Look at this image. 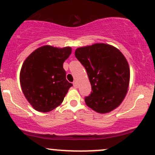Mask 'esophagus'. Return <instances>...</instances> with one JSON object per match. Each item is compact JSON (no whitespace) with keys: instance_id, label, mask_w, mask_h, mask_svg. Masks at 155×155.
<instances>
[{"instance_id":"obj_1","label":"esophagus","mask_w":155,"mask_h":155,"mask_svg":"<svg viewBox=\"0 0 155 155\" xmlns=\"http://www.w3.org/2000/svg\"><path fill=\"white\" fill-rule=\"evenodd\" d=\"M73 86H74V87H76V88H77L78 87V83L76 81H75V82H73Z\"/></svg>"}]
</instances>
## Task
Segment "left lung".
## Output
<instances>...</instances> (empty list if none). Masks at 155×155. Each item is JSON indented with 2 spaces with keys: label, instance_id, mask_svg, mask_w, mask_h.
<instances>
[{
  "label": "left lung",
  "instance_id": "left-lung-1",
  "mask_svg": "<svg viewBox=\"0 0 155 155\" xmlns=\"http://www.w3.org/2000/svg\"><path fill=\"white\" fill-rule=\"evenodd\" d=\"M76 58L85 67L92 91L85 104L95 112L108 113L119 107L127 93L130 67L126 58L115 46L94 43L77 48Z\"/></svg>",
  "mask_w": 155,
  "mask_h": 155
}]
</instances>
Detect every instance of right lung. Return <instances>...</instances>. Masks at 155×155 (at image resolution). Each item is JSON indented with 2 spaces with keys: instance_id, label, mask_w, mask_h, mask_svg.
I'll list each match as a JSON object with an SVG mask.
<instances>
[{
  "instance_id": "1",
  "label": "right lung",
  "mask_w": 155,
  "mask_h": 155,
  "mask_svg": "<svg viewBox=\"0 0 155 155\" xmlns=\"http://www.w3.org/2000/svg\"><path fill=\"white\" fill-rule=\"evenodd\" d=\"M72 52L70 46H46L34 50L25 59L19 75L25 97L35 110L48 112L60 106L69 88L63 64Z\"/></svg>"
}]
</instances>
